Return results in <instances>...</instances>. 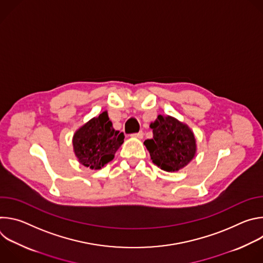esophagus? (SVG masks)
Instances as JSON below:
<instances>
[{
    "label": "esophagus",
    "mask_w": 263,
    "mask_h": 263,
    "mask_svg": "<svg viewBox=\"0 0 263 263\" xmlns=\"http://www.w3.org/2000/svg\"><path fill=\"white\" fill-rule=\"evenodd\" d=\"M131 136L136 137V138H142V137H143V132H142V131H139V132H137V133L131 134Z\"/></svg>",
    "instance_id": "esophagus-1"
}]
</instances>
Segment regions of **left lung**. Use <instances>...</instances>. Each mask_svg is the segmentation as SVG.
<instances>
[{
  "label": "left lung",
  "mask_w": 263,
  "mask_h": 263,
  "mask_svg": "<svg viewBox=\"0 0 263 263\" xmlns=\"http://www.w3.org/2000/svg\"><path fill=\"white\" fill-rule=\"evenodd\" d=\"M153 138L143 143L152 161L161 170L176 172L195 156L196 139L192 130L172 117L158 116L151 124Z\"/></svg>",
  "instance_id": "obj_1"
}]
</instances>
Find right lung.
<instances>
[{"mask_svg": "<svg viewBox=\"0 0 263 263\" xmlns=\"http://www.w3.org/2000/svg\"><path fill=\"white\" fill-rule=\"evenodd\" d=\"M124 138L123 132L120 133L112 128V123L105 111L74 133L73 151L84 166L100 170L114 159Z\"/></svg>", "mask_w": 263, "mask_h": 263, "instance_id": "obj_1", "label": "right lung"}]
</instances>
